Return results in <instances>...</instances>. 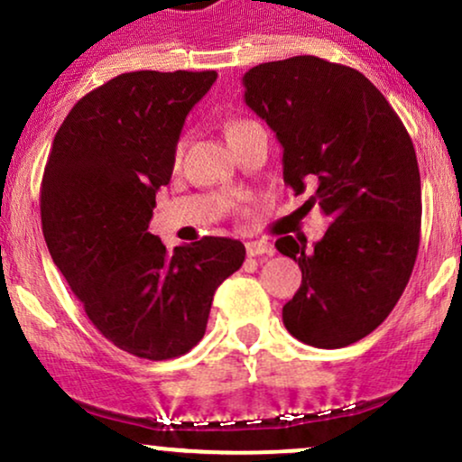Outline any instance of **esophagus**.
<instances>
[{
  "label": "esophagus",
  "instance_id": "obj_1",
  "mask_svg": "<svg viewBox=\"0 0 462 462\" xmlns=\"http://www.w3.org/2000/svg\"><path fill=\"white\" fill-rule=\"evenodd\" d=\"M246 253L248 257H259V254L270 257V254H274V244L268 240H251L246 242Z\"/></svg>",
  "mask_w": 462,
  "mask_h": 462
}]
</instances>
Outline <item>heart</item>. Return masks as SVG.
<instances>
[{
  "label": "heart",
  "instance_id": "heart-1",
  "mask_svg": "<svg viewBox=\"0 0 462 462\" xmlns=\"http://www.w3.org/2000/svg\"><path fill=\"white\" fill-rule=\"evenodd\" d=\"M254 125H257V123H251V121H231L229 125H226V140L233 138V135H236V134L244 132V129L254 127ZM181 146H183L181 143L177 144V149H175V162H179V157H181Z\"/></svg>",
  "mask_w": 462,
  "mask_h": 462
}]
</instances>
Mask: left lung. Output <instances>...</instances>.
<instances>
[{
    "instance_id": "1",
    "label": "left lung",
    "mask_w": 462,
    "mask_h": 462,
    "mask_svg": "<svg viewBox=\"0 0 462 462\" xmlns=\"http://www.w3.org/2000/svg\"><path fill=\"white\" fill-rule=\"evenodd\" d=\"M244 101L283 146L285 186L319 205L330 226L313 248L279 237L300 290L283 307L302 344L344 348L381 327L417 259L421 181L413 140L365 75L316 56L253 67Z\"/></svg>"
}]
</instances>
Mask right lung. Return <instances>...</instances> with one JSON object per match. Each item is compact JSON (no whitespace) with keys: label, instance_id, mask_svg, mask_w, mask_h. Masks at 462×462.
I'll use <instances>...</instances> for the list:
<instances>
[{"label":"right lung","instance_id":"right-lung-1","mask_svg":"<svg viewBox=\"0 0 462 462\" xmlns=\"http://www.w3.org/2000/svg\"><path fill=\"white\" fill-rule=\"evenodd\" d=\"M216 70H134L90 90L60 125L41 186L42 236L53 263L106 339L166 361L203 339L211 300L246 257L229 237L168 253L149 233L155 192Z\"/></svg>","mask_w":462,"mask_h":462}]
</instances>
